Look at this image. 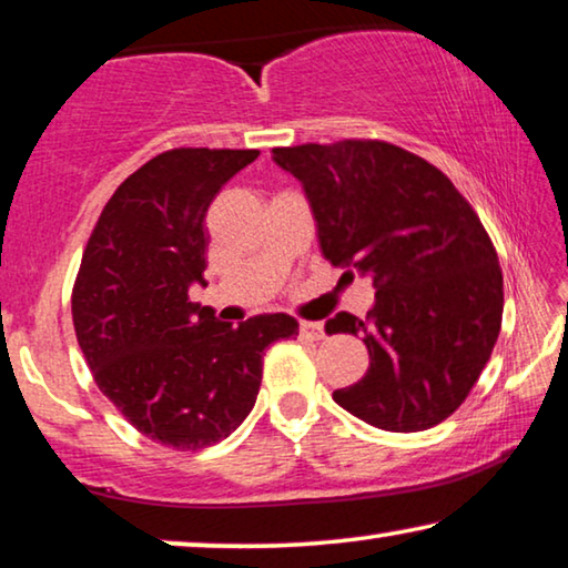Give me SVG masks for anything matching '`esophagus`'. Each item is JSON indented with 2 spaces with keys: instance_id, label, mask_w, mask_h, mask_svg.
Returning <instances> with one entry per match:
<instances>
[{
  "instance_id": "obj_1",
  "label": "esophagus",
  "mask_w": 568,
  "mask_h": 568,
  "mask_svg": "<svg viewBox=\"0 0 568 568\" xmlns=\"http://www.w3.org/2000/svg\"><path fill=\"white\" fill-rule=\"evenodd\" d=\"M300 335L304 341H323L325 331H323V325H320V323H310V320H302Z\"/></svg>"
}]
</instances>
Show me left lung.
<instances>
[{
    "mask_svg": "<svg viewBox=\"0 0 568 568\" xmlns=\"http://www.w3.org/2000/svg\"><path fill=\"white\" fill-rule=\"evenodd\" d=\"M297 179L333 266L372 276L366 320L338 312L327 333L364 338L368 372L335 389L374 427L417 433L454 415L503 325V268L481 220L450 179L384 141L274 148Z\"/></svg>",
    "mask_w": 568,
    "mask_h": 568,
    "instance_id": "obj_1",
    "label": "left lung"
}]
</instances>
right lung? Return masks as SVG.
Wrapping results in <instances>:
<instances>
[{
  "instance_id": "right-lung-1",
  "label": "right lung",
  "mask_w": 568,
  "mask_h": 568,
  "mask_svg": "<svg viewBox=\"0 0 568 568\" xmlns=\"http://www.w3.org/2000/svg\"><path fill=\"white\" fill-rule=\"evenodd\" d=\"M258 151L174 148L143 163L104 204L71 294V315L100 392L161 446L207 448L256 405L264 351L297 338L284 312L233 327L189 302L204 282L212 200Z\"/></svg>"
}]
</instances>
